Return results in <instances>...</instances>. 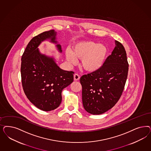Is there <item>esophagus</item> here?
<instances>
[{
    "label": "esophagus",
    "instance_id": "esophagus-1",
    "mask_svg": "<svg viewBox=\"0 0 151 151\" xmlns=\"http://www.w3.org/2000/svg\"><path fill=\"white\" fill-rule=\"evenodd\" d=\"M79 79H80V76H79V74H75L74 75V80L75 81H77Z\"/></svg>",
    "mask_w": 151,
    "mask_h": 151
}]
</instances>
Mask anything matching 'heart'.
Listing matches in <instances>:
<instances>
[{
  "mask_svg": "<svg viewBox=\"0 0 151 151\" xmlns=\"http://www.w3.org/2000/svg\"><path fill=\"white\" fill-rule=\"evenodd\" d=\"M108 54V49L103 44L93 41L77 43L72 49L65 51V57L70 63L74 64L81 59V66L89 72H95L102 67Z\"/></svg>",
  "mask_w": 151,
  "mask_h": 151,
  "instance_id": "1",
  "label": "heart"
}]
</instances>
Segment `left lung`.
<instances>
[{
	"instance_id": "left-lung-1",
	"label": "left lung",
	"mask_w": 151,
	"mask_h": 151,
	"mask_svg": "<svg viewBox=\"0 0 151 151\" xmlns=\"http://www.w3.org/2000/svg\"><path fill=\"white\" fill-rule=\"evenodd\" d=\"M115 44L101 69L83 75L80 79L83 107L90 114H101L111 109L124 89L129 65L123 45L117 40Z\"/></svg>"
}]
</instances>
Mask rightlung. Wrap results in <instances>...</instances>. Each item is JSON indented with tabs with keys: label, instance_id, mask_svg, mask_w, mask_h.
Wrapping results in <instances>:
<instances>
[{
	"label": "right lung",
	"instance_id": "obj_1",
	"mask_svg": "<svg viewBox=\"0 0 151 151\" xmlns=\"http://www.w3.org/2000/svg\"><path fill=\"white\" fill-rule=\"evenodd\" d=\"M56 36L57 32L50 30L34 37L22 57L20 72L24 92L30 102L44 111H50L59 106L62 90L73 82V72L62 69L53 57L39 51V45L49 40L56 44L57 50L62 53Z\"/></svg>",
	"mask_w": 151,
	"mask_h": 151
}]
</instances>
